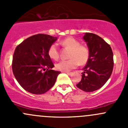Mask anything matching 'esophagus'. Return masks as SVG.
Masks as SVG:
<instances>
[{"label":"esophagus","mask_w":128,"mask_h":128,"mask_svg":"<svg viewBox=\"0 0 128 128\" xmlns=\"http://www.w3.org/2000/svg\"><path fill=\"white\" fill-rule=\"evenodd\" d=\"M65 72V73H66L67 74H68V75H71L72 74V72Z\"/></svg>","instance_id":"34e87169"}]
</instances>
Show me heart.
Returning a JSON list of instances; mask_svg holds the SVG:
<instances>
[{
	"label": "heart",
	"instance_id": "b5f03b06",
	"mask_svg": "<svg viewBox=\"0 0 128 128\" xmlns=\"http://www.w3.org/2000/svg\"><path fill=\"white\" fill-rule=\"evenodd\" d=\"M59 44L63 48L70 50L68 54L69 59L62 60L56 64V68L60 71H69L75 69L78 66L85 65L88 61L90 58V50L87 46L81 45L79 41L73 37H68L62 40ZM48 56L54 59L58 60L60 56L59 49L56 44L53 43L50 46L48 50Z\"/></svg>",
	"mask_w": 128,
	"mask_h": 128
}]
</instances>
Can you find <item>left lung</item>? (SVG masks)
<instances>
[{
    "instance_id": "left-lung-1",
    "label": "left lung",
    "mask_w": 128,
    "mask_h": 128,
    "mask_svg": "<svg viewBox=\"0 0 128 128\" xmlns=\"http://www.w3.org/2000/svg\"><path fill=\"white\" fill-rule=\"evenodd\" d=\"M84 39L90 50V58L76 86L91 92L101 88L110 77L114 66L113 53L110 45L96 34L86 33Z\"/></svg>"
}]
</instances>
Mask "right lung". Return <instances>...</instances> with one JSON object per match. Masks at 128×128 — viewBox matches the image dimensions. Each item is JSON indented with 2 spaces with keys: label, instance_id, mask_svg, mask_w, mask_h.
Listing matches in <instances>:
<instances>
[{
  "label": "right lung",
  "instance_id": "right-lung-1",
  "mask_svg": "<svg viewBox=\"0 0 128 128\" xmlns=\"http://www.w3.org/2000/svg\"><path fill=\"white\" fill-rule=\"evenodd\" d=\"M56 40V37L48 34H34L15 48L12 71L26 91L40 95L46 93L54 85L60 72L51 69L54 65L48 54V50Z\"/></svg>",
  "mask_w": 128,
  "mask_h": 128
}]
</instances>
